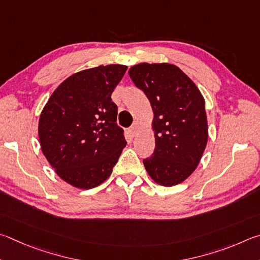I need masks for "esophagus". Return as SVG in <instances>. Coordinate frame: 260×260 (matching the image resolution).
<instances>
[{
	"mask_svg": "<svg viewBox=\"0 0 260 260\" xmlns=\"http://www.w3.org/2000/svg\"><path fill=\"white\" fill-rule=\"evenodd\" d=\"M138 130H139V125L137 124V123H135V124H133L129 127V130L127 131H129L131 137H135V136L138 134Z\"/></svg>",
	"mask_w": 260,
	"mask_h": 260,
	"instance_id": "1",
	"label": "esophagus"
}]
</instances>
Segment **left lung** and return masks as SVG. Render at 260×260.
Masks as SVG:
<instances>
[{"mask_svg": "<svg viewBox=\"0 0 260 260\" xmlns=\"http://www.w3.org/2000/svg\"><path fill=\"white\" fill-rule=\"evenodd\" d=\"M154 113L155 149L144 160L156 184L175 186L197 169L208 142L204 98L194 82L172 63L142 62L129 70Z\"/></svg>", "mask_w": 260, "mask_h": 260, "instance_id": "1", "label": "left lung"}]
</instances>
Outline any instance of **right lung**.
Wrapping results in <instances>:
<instances>
[{"label":"right lung","mask_w":260,"mask_h":260,"mask_svg":"<svg viewBox=\"0 0 260 260\" xmlns=\"http://www.w3.org/2000/svg\"><path fill=\"white\" fill-rule=\"evenodd\" d=\"M126 68L102 65L75 73L53 91L41 113V149L56 174L74 187L104 183L125 147L111 95Z\"/></svg>","instance_id":"right-lung-1"}]
</instances>
